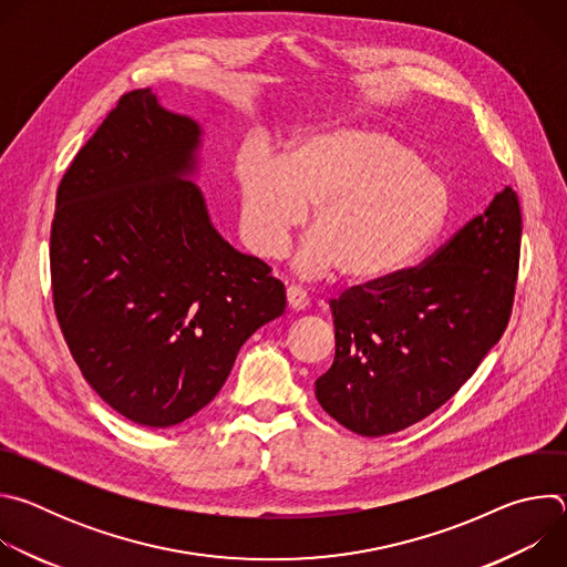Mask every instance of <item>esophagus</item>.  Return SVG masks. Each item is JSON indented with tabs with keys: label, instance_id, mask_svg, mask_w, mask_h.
<instances>
[{
	"label": "esophagus",
	"instance_id": "esophagus-1",
	"mask_svg": "<svg viewBox=\"0 0 567 567\" xmlns=\"http://www.w3.org/2000/svg\"><path fill=\"white\" fill-rule=\"evenodd\" d=\"M287 305H289V309H293V311H305L307 305H309V296H307L300 287L289 285V287H287Z\"/></svg>",
	"mask_w": 567,
	"mask_h": 567
}]
</instances>
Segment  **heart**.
<instances>
[{
    "label": "heart",
    "mask_w": 567,
    "mask_h": 567,
    "mask_svg": "<svg viewBox=\"0 0 567 567\" xmlns=\"http://www.w3.org/2000/svg\"><path fill=\"white\" fill-rule=\"evenodd\" d=\"M239 224L249 249L280 258L311 213L296 269L374 282L406 269L440 235L451 188L420 152L388 130L339 125L296 136L285 158L265 147L237 164Z\"/></svg>",
    "instance_id": "obj_1"
}]
</instances>
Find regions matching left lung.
Wrapping results in <instances>:
<instances>
[{
	"instance_id": "8db88e82",
	"label": "left lung",
	"mask_w": 567,
	"mask_h": 567,
	"mask_svg": "<svg viewBox=\"0 0 567 567\" xmlns=\"http://www.w3.org/2000/svg\"><path fill=\"white\" fill-rule=\"evenodd\" d=\"M520 230L507 186L426 265L332 300L337 354L316 379L322 411L357 435L381 437L446 403L507 328Z\"/></svg>"
}]
</instances>
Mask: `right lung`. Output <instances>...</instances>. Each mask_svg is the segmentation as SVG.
Instances as JSON below:
<instances>
[{
  "label": "right lung",
  "mask_w": 567,
  "mask_h": 567,
  "mask_svg": "<svg viewBox=\"0 0 567 567\" xmlns=\"http://www.w3.org/2000/svg\"><path fill=\"white\" fill-rule=\"evenodd\" d=\"M204 130L125 94L64 173L51 226L53 305L99 396L168 429L215 399L247 339L282 316L285 285L235 251L193 182Z\"/></svg>",
  "instance_id": "1"
}]
</instances>
